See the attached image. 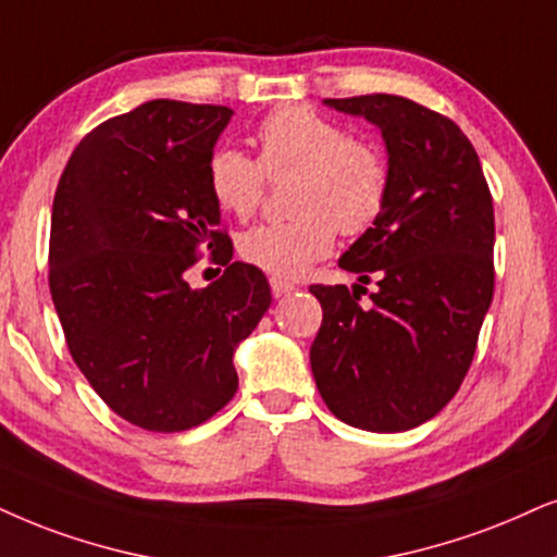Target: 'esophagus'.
<instances>
[{
  "label": "esophagus",
  "instance_id": "esophagus-1",
  "mask_svg": "<svg viewBox=\"0 0 557 557\" xmlns=\"http://www.w3.org/2000/svg\"><path fill=\"white\" fill-rule=\"evenodd\" d=\"M270 287H272L274 298H283V295L295 290V283H287V280H283V277H272L270 280Z\"/></svg>",
  "mask_w": 557,
  "mask_h": 557
}]
</instances>
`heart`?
Wrapping results in <instances>:
<instances>
[{
  "mask_svg": "<svg viewBox=\"0 0 557 557\" xmlns=\"http://www.w3.org/2000/svg\"><path fill=\"white\" fill-rule=\"evenodd\" d=\"M259 157L234 146L208 159V189L226 215L249 218L270 182L295 177L287 223H264L238 236V255L274 277H300L329 257L336 231L375 226L388 202L391 169L375 146L355 140L342 123L302 104H287L257 128Z\"/></svg>",
  "mask_w": 557,
  "mask_h": 557,
  "instance_id": "heart-1",
  "label": "heart"
}]
</instances>
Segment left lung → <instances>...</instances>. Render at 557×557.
<instances>
[{
	"instance_id": "1",
	"label": "left lung",
	"mask_w": 557,
	"mask_h": 557,
	"mask_svg": "<svg viewBox=\"0 0 557 557\" xmlns=\"http://www.w3.org/2000/svg\"><path fill=\"white\" fill-rule=\"evenodd\" d=\"M323 104L377 125L391 189L375 226L339 259L360 285H311L323 308L315 388L344 424L406 432L449 404L473 362L494 298V200L449 117L396 95ZM370 276L379 290L362 307Z\"/></svg>"
}]
</instances>
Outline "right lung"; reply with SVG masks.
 Instances as JSON below:
<instances>
[{
	"instance_id": "right-lung-1",
	"label": "right lung",
	"mask_w": 557,
	"mask_h": 557,
	"mask_svg": "<svg viewBox=\"0 0 557 557\" xmlns=\"http://www.w3.org/2000/svg\"><path fill=\"white\" fill-rule=\"evenodd\" d=\"M234 110L151 100L97 125L53 197L48 285L63 336L117 417L185 432L234 398V351L272 302L208 189V159ZM208 248L227 267L193 288L184 272Z\"/></svg>"
}]
</instances>
